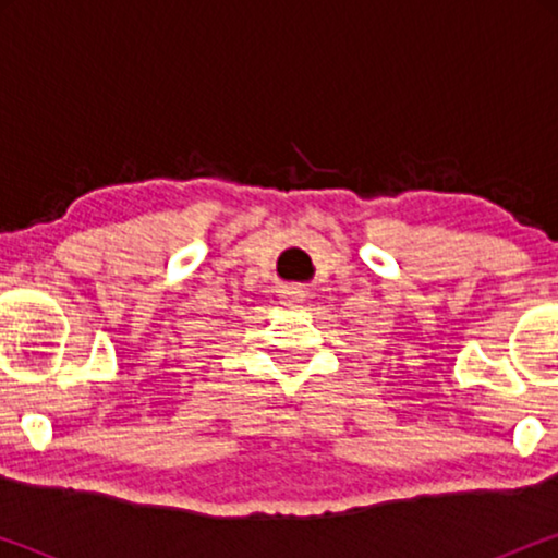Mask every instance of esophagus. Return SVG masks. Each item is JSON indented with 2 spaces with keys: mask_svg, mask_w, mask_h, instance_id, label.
Masks as SVG:
<instances>
[{
  "mask_svg": "<svg viewBox=\"0 0 558 558\" xmlns=\"http://www.w3.org/2000/svg\"><path fill=\"white\" fill-rule=\"evenodd\" d=\"M281 302H284V307H300L304 302L302 287H287L284 292H281Z\"/></svg>",
  "mask_w": 558,
  "mask_h": 558,
  "instance_id": "34e87169",
  "label": "esophagus"
}]
</instances>
